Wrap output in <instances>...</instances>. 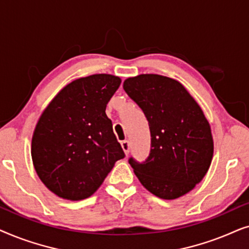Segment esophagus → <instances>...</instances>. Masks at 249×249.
Wrapping results in <instances>:
<instances>
[{
  "label": "esophagus",
  "mask_w": 249,
  "mask_h": 249,
  "mask_svg": "<svg viewBox=\"0 0 249 249\" xmlns=\"http://www.w3.org/2000/svg\"><path fill=\"white\" fill-rule=\"evenodd\" d=\"M121 147H122V149H124V154L128 155L129 154V151H130V145H129V142L128 141L121 142Z\"/></svg>",
  "instance_id": "1"
}]
</instances>
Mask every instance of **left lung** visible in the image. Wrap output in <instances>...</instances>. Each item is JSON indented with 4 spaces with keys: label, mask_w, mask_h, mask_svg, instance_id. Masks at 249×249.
Returning <instances> with one entry per match:
<instances>
[{
    "label": "left lung",
    "mask_w": 249,
    "mask_h": 249,
    "mask_svg": "<svg viewBox=\"0 0 249 249\" xmlns=\"http://www.w3.org/2000/svg\"><path fill=\"white\" fill-rule=\"evenodd\" d=\"M142 108L151 131V152L144 162L129 163L148 192L176 199L202 181L213 158V138L202 108L172 78L139 74L124 83Z\"/></svg>",
    "instance_id": "obj_1"
}]
</instances>
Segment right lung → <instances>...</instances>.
<instances>
[{"label": "right lung", "instance_id": "1", "mask_svg": "<svg viewBox=\"0 0 249 249\" xmlns=\"http://www.w3.org/2000/svg\"><path fill=\"white\" fill-rule=\"evenodd\" d=\"M121 79L107 73L67 85L40 115L32 139L37 175L61 198L93 195L118 160L124 158L105 108Z\"/></svg>", "mask_w": 249, "mask_h": 249}]
</instances>
